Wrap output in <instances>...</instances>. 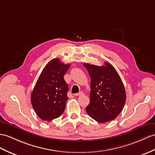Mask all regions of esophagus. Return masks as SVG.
<instances>
[{
  "label": "esophagus",
  "mask_w": 155,
  "mask_h": 155,
  "mask_svg": "<svg viewBox=\"0 0 155 155\" xmlns=\"http://www.w3.org/2000/svg\"><path fill=\"white\" fill-rule=\"evenodd\" d=\"M83 94H84V93L81 92V91H80V92H79L78 93H75V94H74V95L77 97V96H80V95H82Z\"/></svg>",
  "instance_id": "34e87169"
}]
</instances>
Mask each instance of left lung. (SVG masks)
<instances>
[{
	"instance_id": "1",
	"label": "left lung",
	"mask_w": 155,
	"mask_h": 155,
	"mask_svg": "<svg viewBox=\"0 0 155 155\" xmlns=\"http://www.w3.org/2000/svg\"><path fill=\"white\" fill-rule=\"evenodd\" d=\"M91 78L90 103L87 113L96 121L110 122L118 116L124 107L126 94L122 81L112 64L103 66L84 63Z\"/></svg>"
}]
</instances>
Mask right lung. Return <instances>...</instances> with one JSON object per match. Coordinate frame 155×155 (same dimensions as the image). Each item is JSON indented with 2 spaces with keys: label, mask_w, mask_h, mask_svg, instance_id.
Segmentation results:
<instances>
[{
  "label": "right lung",
  "mask_w": 155,
  "mask_h": 155,
  "mask_svg": "<svg viewBox=\"0 0 155 155\" xmlns=\"http://www.w3.org/2000/svg\"><path fill=\"white\" fill-rule=\"evenodd\" d=\"M70 64L58 58L49 61L45 66L34 87L31 102L34 110L45 121H51L62 115L68 99V86L64 76Z\"/></svg>",
  "instance_id": "1"
}]
</instances>
